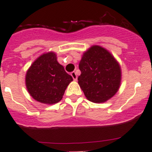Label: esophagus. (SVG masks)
Segmentation results:
<instances>
[{
    "label": "esophagus",
    "mask_w": 152,
    "mask_h": 152,
    "mask_svg": "<svg viewBox=\"0 0 152 152\" xmlns=\"http://www.w3.org/2000/svg\"><path fill=\"white\" fill-rule=\"evenodd\" d=\"M71 75H72V77H73V79L75 80H77V74H76V72H73L71 73Z\"/></svg>",
    "instance_id": "obj_1"
}]
</instances>
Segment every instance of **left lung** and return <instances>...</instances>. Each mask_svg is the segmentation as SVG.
<instances>
[{"label": "left lung", "mask_w": 152, "mask_h": 152, "mask_svg": "<svg viewBox=\"0 0 152 152\" xmlns=\"http://www.w3.org/2000/svg\"><path fill=\"white\" fill-rule=\"evenodd\" d=\"M78 84L86 98L94 103H104L116 94L121 84V67L107 49L92 45L83 53Z\"/></svg>", "instance_id": "obj_1"}]
</instances>
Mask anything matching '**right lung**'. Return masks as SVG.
<instances>
[{"instance_id": "right-lung-1", "label": "right lung", "mask_w": 152, "mask_h": 152, "mask_svg": "<svg viewBox=\"0 0 152 152\" xmlns=\"http://www.w3.org/2000/svg\"><path fill=\"white\" fill-rule=\"evenodd\" d=\"M71 75L57 61L55 52H48L39 56L28 68L25 82L28 93L39 103L52 105L62 99Z\"/></svg>"}]
</instances>
